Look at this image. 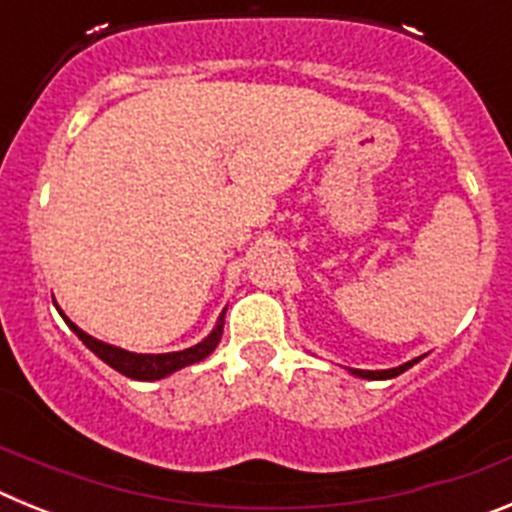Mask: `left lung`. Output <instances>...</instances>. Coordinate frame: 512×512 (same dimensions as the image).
<instances>
[{
	"label": "left lung",
	"instance_id": "obj_1",
	"mask_svg": "<svg viewBox=\"0 0 512 512\" xmlns=\"http://www.w3.org/2000/svg\"><path fill=\"white\" fill-rule=\"evenodd\" d=\"M418 361L420 359H413V361H408V364L395 366V369H382V372H366V369H348V372L356 374V377H361V379H392V377H397V374L408 372L410 366L418 364Z\"/></svg>",
	"mask_w": 512,
	"mask_h": 512
}]
</instances>
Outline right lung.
<instances>
[{
	"label": "right lung",
	"instance_id": "add662e5",
	"mask_svg": "<svg viewBox=\"0 0 512 512\" xmlns=\"http://www.w3.org/2000/svg\"><path fill=\"white\" fill-rule=\"evenodd\" d=\"M63 320H66V325H69L76 336L81 338V343H84L89 351H94L104 364H110L115 372L125 374V377L130 379H140V382H153V379H164L169 377V374L184 369V366L207 359V356L215 351L217 343H220V336H223L225 312L217 318V325L212 328V333L205 338V341H200L192 348H184V351H171V354H133V351H125V348H117V346H110V343L97 341V338H92L89 333H84L79 325L71 323L66 315H63Z\"/></svg>",
	"mask_w": 512,
	"mask_h": 512
}]
</instances>
